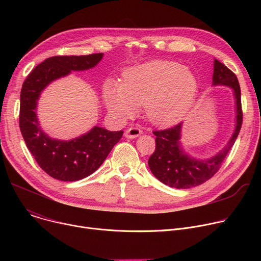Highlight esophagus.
<instances>
[{"label":"esophagus","mask_w":261,"mask_h":261,"mask_svg":"<svg viewBox=\"0 0 261 261\" xmlns=\"http://www.w3.org/2000/svg\"><path fill=\"white\" fill-rule=\"evenodd\" d=\"M143 133L142 129L140 127H131V128H128L125 132V136L127 139H135L138 138V136H140L141 134Z\"/></svg>","instance_id":"34e87169"}]
</instances>
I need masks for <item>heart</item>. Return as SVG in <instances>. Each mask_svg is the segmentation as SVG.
<instances>
[{
	"instance_id": "heart-1",
	"label": "heart",
	"mask_w": 261,
	"mask_h": 261,
	"mask_svg": "<svg viewBox=\"0 0 261 261\" xmlns=\"http://www.w3.org/2000/svg\"><path fill=\"white\" fill-rule=\"evenodd\" d=\"M198 94V79L187 67L172 61L154 60L129 68L119 85L108 81L103 98L110 111L121 117L145 106L147 117L156 125L181 120Z\"/></svg>"
}]
</instances>
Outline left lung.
Listing matches in <instances>:
<instances>
[{"label":"left lung","instance_id":"left-lung-1","mask_svg":"<svg viewBox=\"0 0 261 261\" xmlns=\"http://www.w3.org/2000/svg\"><path fill=\"white\" fill-rule=\"evenodd\" d=\"M214 85H224L232 88L235 93L237 107V122L236 129L226 147L221 150L216 156L198 161L186 155L180 148V132L182 123L163 129L155 130V150L148 160L149 168L158 179L164 184L179 189H186L203 184L214 176L220 169L224 159L234 146L237 136L242 126V107H241V91L234 72L220 61H214Z\"/></svg>","mask_w":261,"mask_h":261}]
</instances>
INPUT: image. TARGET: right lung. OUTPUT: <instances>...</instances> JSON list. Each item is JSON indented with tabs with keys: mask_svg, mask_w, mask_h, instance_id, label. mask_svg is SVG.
I'll return each instance as SVG.
<instances>
[{
	"mask_svg": "<svg viewBox=\"0 0 261 261\" xmlns=\"http://www.w3.org/2000/svg\"><path fill=\"white\" fill-rule=\"evenodd\" d=\"M102 53L87 56H54L38 64L24 80L21 90L19 125L25 144L38 165L54 179L78 181L92 174L103 163L123 131L111 132L94 127L78 139L53 140L41 130L36 107L39 95L50 81L97 64Z\"/></svg>",
	"mask_w": 261,
	"mask_h": 261,
	"instance_id": "right-lung-1",
	"label": "right lung"
}]
</instances>
